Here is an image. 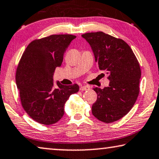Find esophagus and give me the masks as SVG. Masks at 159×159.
<instances>
[{
    "label": "esophagus",
    "instance_id": "34e87169",
    "mask_svg": "<svg viewBox=\"0 0 159 159\" xmlns=\"http://www.w3.org/2000/svg\"><path fill=\"white\" fill-rule=\"evenodd\" d=\"M90 88H89V86H81L80 87V91H87V90H89Z\"/></svg>",
    "mask_w": 159,
    "mask_h": 159
}]
</instances>
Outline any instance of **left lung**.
<instances>
[{"mask_svg": "<svg viewBox=\"0 0 159 159\" xmlns=\"http://www.w3.org/2000/svg\"><path fill=\"white\" fill-rule=\"evenodd\" d=\"M82 37L91 45L98 68L110 80L108 87L93 89L97 99L92 105L93 115L105 123L117 121L130 111L139 95V62L122 39L102 32L85 33Z\"/></svg>", "mask_w": 159, "mask_h": 159, "instance_id": "8db88e82", "label": "left lung"}]
</instances>
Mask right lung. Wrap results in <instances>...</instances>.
<instances>
[{"instance_id": "right-lung-1", "label": "right lung", "mask_w": 159, "mask_h": 159, "mask_svg": "<svg viewBox=\"0 0 159 159\" xmlns=\"http://www.w3.org/2000/svg\"><path fill=\"white\" fill-rule=\"evenodd\" d=\"M75 38L72 34H52L36 39L26 47L19 60L16 82L21 106L40 124L59 121L67 100L79 91L76 84L64 86L58 81L55 88L52 79L55 68L61 66L65 52Z\"/></svg>"}]
</instances>
